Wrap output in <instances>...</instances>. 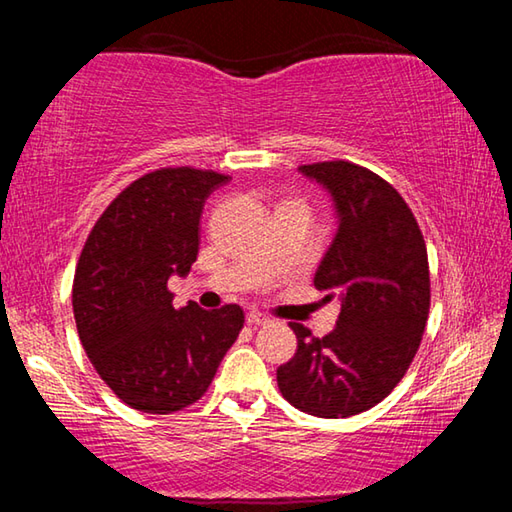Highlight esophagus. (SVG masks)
<instances>
[{
  "mask_svg": "<svg viewBox=\"0 0 512 512\" xmlns=\"http://www.w3.org/2000/svg\"><path fill=\"white\" fill-rule=\"evenodd\" d=\"M246 323H248L250 327H259V325L271 323V320H268L264 314H259V311H250V314L246 316Z\"/></svg>",
  "mask_w": 512,
  "mask_h": 512,
  "instance_id": "34e87169",
  "label": "esophagus"
}]
</instances>
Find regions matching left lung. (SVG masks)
Masks as SVG:
<instances>
[{
	"mask_svg": "<svg viewBox=\"0 0 512 512\" xmlns=\"http://www.w3.org/2000/svg\"><path fill=\"white\" fill-rule=\"evenodd\" d=\"M332 198L336 235L314 287L339 298L336 327L323 339L291 323L298 350L277 368L284 400L316 418L368 411L400 384L429 316L427 246L395 189L352 162L298 169Z\"/></svg>",
	"mask_w": 512,
	"mask_h": 512,
	"instance_id": "left-lung-1",
	"label": "left lung"
}]
</instances>
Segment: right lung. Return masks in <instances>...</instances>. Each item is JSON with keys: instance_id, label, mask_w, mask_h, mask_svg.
<instances>
[{"instance_id": "1", "label": "right lung", "mask_w": 512, "mask_h": 512, "mask_svg": "<svg viewBox=\"0 0 512 512\" xmlns=\"http://www.w3.org/2000/svg\"><path fill=\"white\" fill-rule=\"evenodd\" d=\"M228 176L189 167L146 173L94 225L72 307L85 352L121 402L167 415L201 400L244 327L237 305L176 309L167 284L198 255L205 201Z\"/></svg>"}]
</instances>
